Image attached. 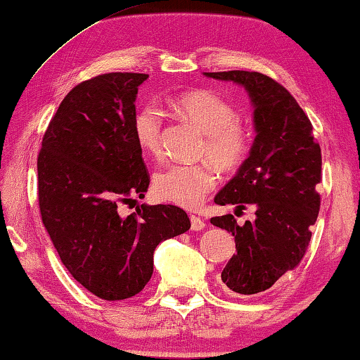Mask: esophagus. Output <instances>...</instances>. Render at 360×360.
Wrapping results in <instances>:
<instances>
[{
	"label": "esophagus",
	"mask_w": 360,
	"mask_h": 360,
	"mask_svg": "<svg viewBox=\"0 0 360 360\" xmlns=\"http://www.w3.org/2000/svg\"><path fill=\"white\" fill-rule=\"evenodd\" d=\"M190 223H191V229L193 231H201L205 228V221L200 218V216H195V214H191L190 216Z\"/></svg>",
	"instance_id": "1"
}]
</instances>
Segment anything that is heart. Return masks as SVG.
<instances>
[{"mask_svg": "<svg viewBox=\"0 0 360 360\" xmlns=\"http://www.w3.org/2000/svg\"><path fill=\"white\" fill-rule=\"evenodd\" d=\"M167 106L181 120L205 132L201 155H206L221 172H234L248 159L252 134L239 120L238 110L218 93L195 88L172 96ZM136 144L149 157L162 154V112L159 106L144 105L132 120ZM218 184V172L212 164H172L157 172L152 181L160 200L184 208H196Z\"/></svg>", "mask_w": 360, "mask_h": 360, "instance_id": "heart-1", "label": "heart"}]
</instances>
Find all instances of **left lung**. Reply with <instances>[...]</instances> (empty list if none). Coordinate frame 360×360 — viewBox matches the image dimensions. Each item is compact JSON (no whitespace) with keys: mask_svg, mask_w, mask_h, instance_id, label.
<instances>
[{"mask_svg":"<svg viewBox=\"0 0 360 360\" xmlns=\"http://www.w3.org/2000/svg\"><path fill=\"white\" fill-rule=\"evenodd\" d=\"M205 75L239 83L254 105L252 149L214 203L238 210L250 205L255 219L239 226L233 214H224L211 224L234 236L236 255L221 272L223 283L236 293L255 295L297 269L307 252L321 205V147L308 116L274 78L245 70Z\"/></svg>","mask_w":360,"mask_h":360,"instance_id":"8db88e82","label":"left lung"}]
</instances>
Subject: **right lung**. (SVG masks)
<instances>
[{
	"instance_id": "1",
	"label": "right lung",
	"mask_w": 360,
	"mask_h": 360,
	"mask_svg": "<svg viewBox=\"0 0 360 360\" xmlns=\"http://www.w3.org/2000/svg\"><path fill=\"white\" fill-rule=\"evenodd\" d=\"M146 73L111 72L78 83L49 122L37 157L42 223L72 277L98 298L134 297L154 272L159 243L190 229L174 205H121L144 198L150 176L132 120Z\"/></svg>"
}]
</instances>
